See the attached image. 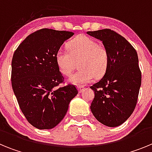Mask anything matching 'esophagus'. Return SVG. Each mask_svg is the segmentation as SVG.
Listing matches in <instances>:
<instances>
[{"label": "esophagus", "instance_id": "34e87169", "mask_svg": "<svg viewBox=\"0 0 152 152\" xmlns=\"http://www.w3.org/2000/svg\"><path fill=\"white\" fill-rule=\"evenodd\" d=\"M77 89H78L79 93H82L83 91L84 90V88L83 86H77Z\"/></svg>", "mask_w": 152, "mask_h": 152}]
</instances>
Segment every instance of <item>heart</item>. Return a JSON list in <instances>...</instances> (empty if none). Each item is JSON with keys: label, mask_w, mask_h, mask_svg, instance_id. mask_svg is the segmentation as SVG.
<instances>
[{"label": "heart", "mask_w": 152, "mask_h": 152, "mask_svg": "<svg viewBox=\"0 0 152 152\" xmlns=\"http://www.w3.org/2000/svg\"><path fill=\"white\" fill-rule=\"evenodd\" d=\"M67 49L68 51L61 49L56 52V61L60 72L69 76L78 61L80 69L70 77L71 83L86 84L94 77H100L106 73L110 61L109 52L96 40L80 35L68 42Z\"/></svg>", "instance_id": "obj_1"}]
</instances>
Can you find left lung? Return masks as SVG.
<instances>
[{"mask_svg": "<svg viewBox=\"0 0 152 152\" xmlns=\"http://www.w3.org/2000/svg\"><path fill=\"white\" fill-rule=\"evenodd\" d=\"M87 33L102 41L110 56L104 76L91 87L94 91L91 110L102 124L120 126L133 113L138 100L142 82L138 55L133 46L113 30Z\"/></svg>", "mask_w": 152, "mask_h": 152, "instance_id": "1", "label": "left lung"}]
</instances>
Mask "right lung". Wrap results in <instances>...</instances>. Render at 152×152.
I'll return each instance as SVG.
<instances>
[{
  "label": "right lung",
  "mask_w": 152,
  "mask_h": 152,
  "mask_svg": "<svg viewBox=\"0 0 152 152\" xmlns=\"http://www.w3.org/2000/svg\"><path fill=\"white\" fill-rule=\"evenodd\" d=\"M73 35L68 31L39 29L29 35L13 53V93L27 121L39 129L57 126L78 93L72 84L58 88L64 77L56 64V52Z\"/></svg>",
  "instance_id": "1"
}]
</instances>
